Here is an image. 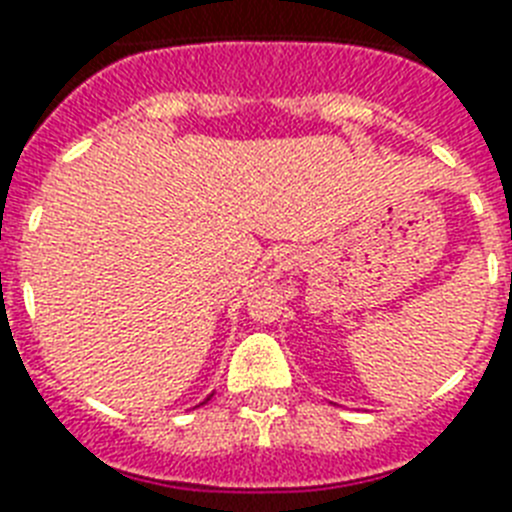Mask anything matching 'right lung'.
<instances>
[{"label":"right lung","mask_w":512,"mask_h":512,"mask_svg":"<svg viewBox=\"0 0 512 512\" xmlns=\"http://www.w3.org/2000/svg\"><path fill=\"white\" fill-rule=\"evenodd\" d=\"M206 400H209V398H206Z\"/></svg>","instance_id":"obj_1"}]
</instances>
